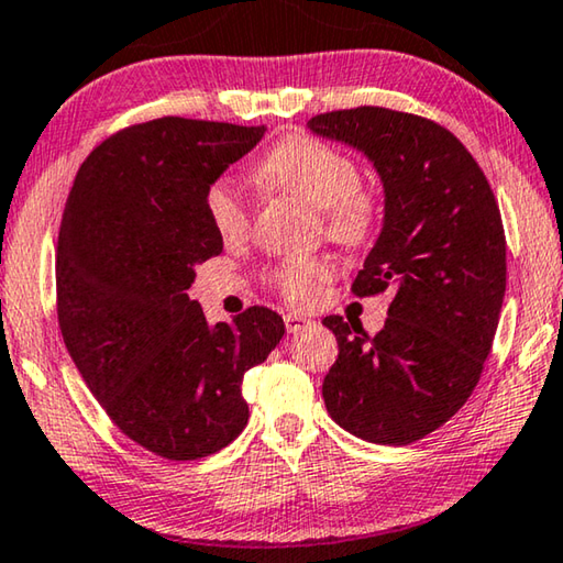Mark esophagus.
I'll return each mask as SVG.
<instances>
[{
    "label": "esophagus",
    "mask_w": 563,
    "mask_h": 563,
    "mask_svg": "<svg viewBox=\"0 0 563 563\" xmlns=\"http://www.w3.org/2000/svg\"><path fill=\"white\" fill-rule=\"evenodd\" d=\"M284 327H287L289 334H299V331L311 327V319L299 317V314H287L284 317Z\"/></svg>",
    "instance_id": "esophagus-1"
}]
</instances>
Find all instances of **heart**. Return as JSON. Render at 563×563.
Returning a JSON list of instances; mask_svg holds the SVG:
<instances>
[{
  "label": "heart",
  "instance_id": "1",
  "mask_svg": "<svg viewBox=\"0 0 563 563\" xmlns=\"http://www.w3.org/2000/svg\"><path fill=\"white\" fill-rule=\"evenodd\" d=\"M260 179L276 195L299 199L319 211L321 227L339 244H364L376 232L382 205L362 187L358 164L339 146L309 134H291L264 156ZM207 214L224 242L242 239L252 227V207L232 181L207 191ZM334 274L329 260H287L266 272L272 287L294 307H309Z\"/></svg>",
  "mask_w": 563,
  "mask_h": 563
}]
</instances>
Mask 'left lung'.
<instances>
[{"label": "left lung", "mask_w": 563, "mask_h": 563, "mask_svg": "<svg viewBox=\"0 0 563 563\" xmlns=\"http://www.w3.org/2000/svg\"><path fill=\"white\" fill-rule=\"evenodd\" d=\"M307 126L379 172L384 227L352 291L394 294L374 336L324 319L339 342L321 386L327 411L372 444H411L464 407L492 352L506 291L499 205L466 146L431 119L356 107Z\"/></svg>", "instance_id": "obj_1"}]
</instances>
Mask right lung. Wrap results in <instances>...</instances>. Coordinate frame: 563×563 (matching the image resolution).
<instances>
[{"label": "right lung", "mask_w": 563, "mask_h": 563, "mask_svg": "<svg viewBox=\"0 0 563 563\" xmlns=\"http://www.w3.org/2000/svg\"><path fill=\"white\" fill-rule=\"evenodd\" d=\"M264 132L184 117L132 124L87 156L64 207V344L119 431L172 462L242 434L244 374L284 336V319L266 307L209 327L187 294L195 266L224 246L207 191Z\"/></svg>", "instance_id": "obj_1"}]
</instances>
